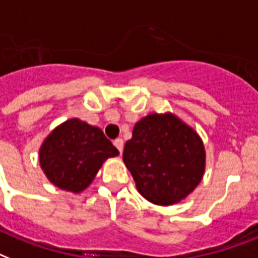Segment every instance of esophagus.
Segmentation results:
<instances>
[{
  "label": "esophagus",
  "mask_w": 258,
  "mask_h": 258,
  "mask_svg": "<svg viewBox=\"0 0 258 258\" xmlns=\"http://www.w3.org/2000/svg\"><path fill=\"white\" fill-rule=\"evenodd\" d=\"M114 147L118 149L121 153H122V149H123V140L122 139H117L114 140Z\"/></svg>",
  "instance_id": "34e87169"
}]
</instances>
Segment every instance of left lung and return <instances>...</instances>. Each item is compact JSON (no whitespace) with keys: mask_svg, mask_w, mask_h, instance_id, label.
<instances>
[{"mask_svg":"<svg viewBox=\"0 0 258 258\" xmlns=\"http://www.w3.org/2000/svg\"><path fill=\"white\" fill-rule=\"evenodd\" d=\"M122 156L139 192L159 206L175 205L188 197L206 168L202 139L172 113H152L140 119Z\"/></svg>","mask_w":258,"mask_h":258,"instance_id":"1","label":"left lung"}]
</instances>
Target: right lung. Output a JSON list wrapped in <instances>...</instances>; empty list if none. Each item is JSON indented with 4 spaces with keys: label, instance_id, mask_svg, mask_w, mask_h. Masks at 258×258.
<instances>
[{
    "label": "right lung",
    "instance_id": "obj_1",
    "mask_svg": "<svg viewBox=\"0 0 258 258\" xmlns=\"http://www.w3.org/2000/svg\"><path fill=\"white\" fill-rule=\"evenodd\" d=\"M118 155V149L99 127L71 118L47 136L40 147L39 161L52 184L79 194L91 184L109 157Z\"/></svg>",
    "mask_w": 258,
    "mask_h": 258
}]
</instances>
